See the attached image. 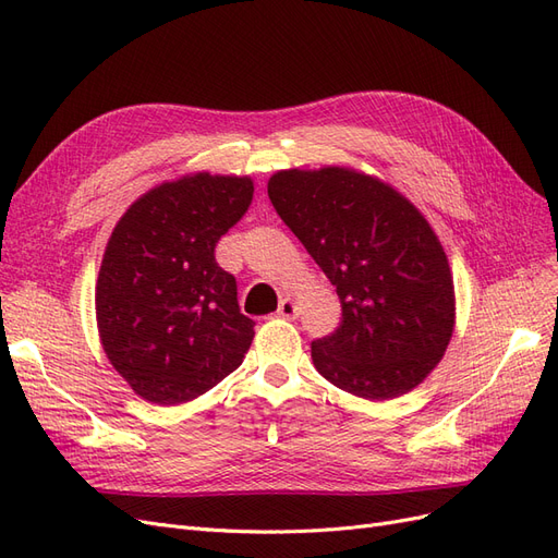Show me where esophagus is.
<instances>
[{
    "mask_svg": "<svg viewBox=\"0 0 558 558\" xmlns=\"http://www.w3.org/2000/svg\"><path fill=\"white\" fill-rule=\"evenodd\" d=\"M277 314H279L281 318H295V316H298V302H295L293 298H283V300L279 302Z\"/></svg>",
    "mask_w": 558,
    "mask_h": 558,
    "instance_id": "34e87169",
    "label": "esophagus"
}]
</instances>
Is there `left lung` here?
<instances>
[{
	"mask_svg": "<svg viewBox=\"0 0 558 558\" xmlns=\"http://www.w3.org/2000/svg\"><path fill=\"white\" fill-rule=\"evenodd\" d=\"M267 195L340 298V326L312 342L318 373L365 400L410 393L456 326L453 275L428 218L391 183L347 165L279 170Z\"/></svg>",
	"mask_w": 558,
	"mask_h": 558,
	"instance_id": "1",
	"label": "left lung"
}]
</instances>
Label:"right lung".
I'll return each mask as SVG.
<instances>
[{"instance_id": "obj_1", "label": "right lung", "mask_w": 558, "mask_h": 558, "mask_svg": "<svg viewBox=\"0 0 558 558\" xmlns=\"http://www.w3.org/2000/svg\"><path fill=\"white\" fill-rule=\"evenodd\" d=\"M253 199V179L191 172L140 195L107 242L95 283L99 342L140 398L181 404L244 361L253 320L214 248Z\"/></svg>"}]
</instances>
